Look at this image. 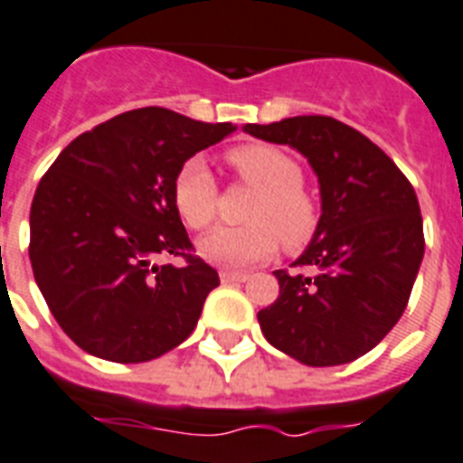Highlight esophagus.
Segmentation results:
<instances>
[{
  "label": "esophagus",
  "instance_id": "esophagus-1",
  "mask_svg": "<svg viewBox=\"0 0 463 463\" xmlns=\"http://www.w3.org/2000/svg\"><path fill=\"white\" fill-rule=\"evenodd\" d=\"M250 280V273L244 270H221V283H244Z\"/></svg>",
  "mask_w": 463,
  "mask_h": 463
}]
</instances>
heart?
<instances>
[{"instance_id":"obj_1","label":"heart","mask_w":463,"mask_h":463,"mask_svg":"<svg viewBox=\"0 0 463 463\" xmlns=\"http://www.w3.org/2000/svg\"><path fill=\"white\" fill-rule=\"evenodd\" d=\"M225 159L238 183L251 187L244 221L238 228H219L199 242V254L221 266H251L285 250L299 251L317 235L318 204L304 187L299 161L269 142L232 146ZM173 202L193 231H204L219 216L221 193L212 171L199 156L187 159L173 180Z\"/></svg>"}]
</instances>
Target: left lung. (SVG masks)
<instances>
[{
    "label": "left lung",
    "instance_id": "1",
    "mask_svg": "<svg viewBox=\"0 0 463 463\" xmlns=\"http://www.w3.org/2000/svg\"><path fill=\"white\" fill-rule=\"evenodd\" d=\"M244 130L295 146L321 183L318 231L292 270H276L280 295L257 314L261 333L307 366L354 362L407 309L426 247L414 187L381 146L330 116Z\"/></svg>",
    "mask_w": 463,
    "mask_h": 463
}]
</instances>
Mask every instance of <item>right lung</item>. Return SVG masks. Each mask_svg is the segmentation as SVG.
I'll return each mask as SVG.
<instances>
[{"label":"right lung","instance_id":"right-lung-1","mask_svg":"<svg viewBox=\"0 0 463 463\" xmlns=\"http://www.w3.org/2000/svg\"><path fill=\"white\" fill-rule=\"evenodd\" d=\"M232 130L135 109L78 135L44 173L30 206V264L78 347L140 364L190 337L219 273L194 254L173 180ZM156 256H180L184 266L156 267Z\"/></svg>","mask_w":463,"mask_h":463}]
</instances>
